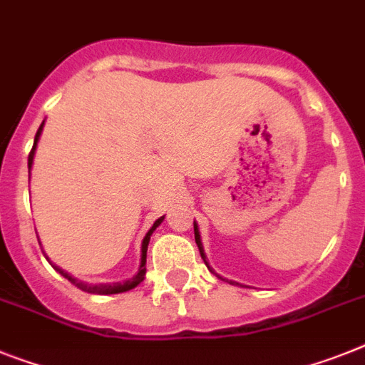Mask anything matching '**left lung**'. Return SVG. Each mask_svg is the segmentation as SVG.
<instances>
[{
	"instance_id": "left-lung-1",
	"label": "left lung",
	"mask_w": 365,
	"mask_h": 365,
	"mask_svg": "<svg viewBox=\"0 0 365 365\" xmlns=\"http://www.w3.org/2000/svg\"><path fill=\"white\" fill-rule=\"evenodd\" d=\"M192 225H195V241H197V245H198V250H200L202 259H204V263H206L207 269H210L211 272H215V271H213V269L210 267V263H207V259H206V252H204V247H202V240H200V232H198V225H197V222H192ZM215 274H217V272H215ZM217 277H219V274H217Z\"/></svg>"
}]
</instances>
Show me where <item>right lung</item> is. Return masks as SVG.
Instances as JSON below:
<instances>
[{"instance_id": "right-lung-1", "label": "right lung", "mask_w": 365, "mask_h": 365, "mask_svg": "<svg viewBox=\"0 0 365 365\" xmlns=\"http://www.w3.org/2000/svg\"><path fill=\"white\" fill-rule=\"evenodd\" d=\"M42 128H44V122L41 124V128H38V131H36L35 135V143H33V148H31V154H29V159H27V167H29V174H31V167H33V159H35V152H36V145H38V139H41L42 135ZM165 215L159 217L158 220H155L154 225H152V228L146 232V235L143 237V243H140V263H139V269H137V272L133 274L131 278H128V280L124 282H113V284H87V282H81L78 280V278H73L70 272L63 271V269L59 267V265H55V263L50 262V258L46 256V259L51 263V267L55 269L57 272H61L64 278L68 282H72L73 286L79 287L81 292H87V293H94V295H115V293H124V292H130V289H133V287H137L140 284V282L145 280V274H146V250H148V243H150V237H152V234H154V230L158 228L161 222H163Z\"/></svg>"}]
</instances>
